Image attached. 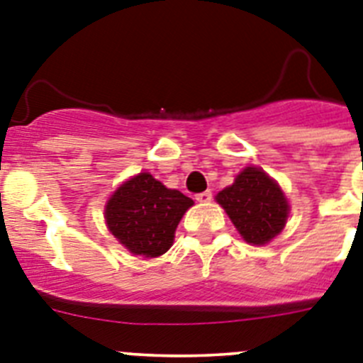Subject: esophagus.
Instances as JSON below:
<instances>
[{
  "label": "esophagus",
  "instance_id": "obj_1",
  "mask_svg": "<svg viewBox=\"0 0 363 363\" xmlns=\"http://www.w3.org/2000/svg\"><path fill=\"white\" fill-rule=\"evenodd\" d=\"M211 197H213V195H211L210 189H206V191H202V194L195 195V199H197V202H210Z\"/></svg>",
  "mask_w": 363,
  "mask_h": 363
}]
</instances>
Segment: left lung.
I'll list each match as a JSON object with an SVG mask.
<instances>
[{"label": "left lung", "mask_w": 363, "mask_h": 363, "mask_svg": "<svg viewBox=\"0 0 363 363\" xmlns=\"http://www.w3.org/2000/svg\"><path fill=\"white\" fill-rule=\"evenodd\" d=\"M217 202L226 210L246 242L262 246L284 230L289 204L277 184L264 169L247 166L235 182L217 194Z\"/></svg>", "instance_id": "left-lung-1"}]
</instances>
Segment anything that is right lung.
I'll list each match as a JSON object with an SVG mask.
<instances>
[{
    "label": "right lung",
    "instance_id": "right-lung-1",
    "mask_svg": "<svg viewBox=\"0 0 363 363\" xmlns=\"http://www.w3.org/2000/svg\"><path fill=\"white\" fill-rule=\"evenodd\" d=\"M194 201L148 172L123 182L104 208L108 230L130 253L161 257L172 247L182 215Z\"/></svg>",
    "mask_w": 363,
    "mask_h": 363
}]
</instances>
